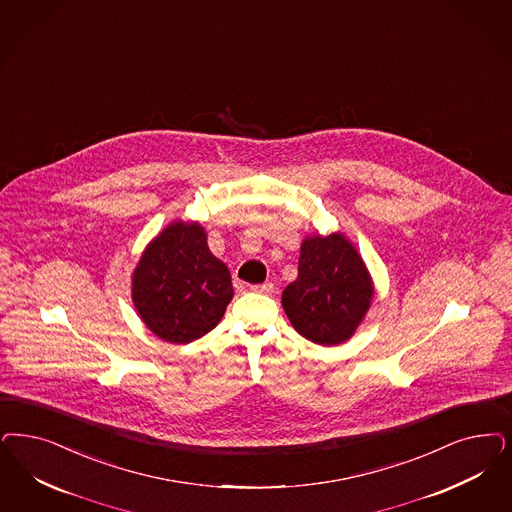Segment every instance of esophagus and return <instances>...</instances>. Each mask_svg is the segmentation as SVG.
<instances>
[{
	"instance_id": "obj_1",
	"label": "esophagus",
	"mask_w": 512,
	"mask_h": 512,
	"mask_svg": "<svg viewBox=\"0 0 512 512\" xmlns=\"http://www.w3.org/2000/svg\"><path fill=\"white\" fill-rule=\"evenodd\" d=\"M253 293H261V295H272L276 289L272 283H259V285H251L249 287Z\"/></svg>"
}]
</instances>
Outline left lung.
Masks as SVG:
<instances>
[{
    "instance_id": "left-lung-1",
    "label": "left lung",
    "mask_w": 512,
    "mask_h": 512,
    "mask_svg": "<svg viewBox=\"0 0 512 512\" xmlns=\"http://www.w3.org/2000/svg\"><path fill=\"white\" fill-rule=\"evenodd\" d=\"M374 297L371 272L342 232L308 234L300 244L299 276L282 293L293 329L319 346L350 340Z\"/></svg>"
}]
</instances>
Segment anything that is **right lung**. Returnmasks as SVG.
<instances>
[{
    "instance_id": "1",
    "label": "right lung",
    "mask_w": 512,
    "mask_h": 512,
    "mask_svg": "<svg viewBox=\"0 0 512 512\" xmlns=\"http://www.w3.org/2000/svg\"><path fill=\"white\" fill-rule=\"evenodd\" d=\"M234 295L230 272L198 221L176 219L145 246L132 272V302L145 327L170 344L210 333Z\"/></svg>"
}]
</instances>
